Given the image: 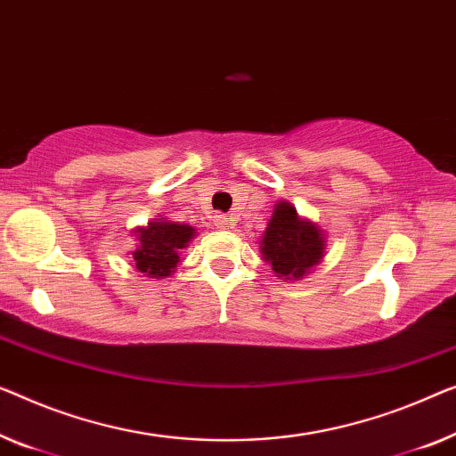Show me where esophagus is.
<instances>
[{"mask_svg":"<svg viewBox=\"0 0 456 456\" xmlns=\"http://www.w3.org/2000/svg\"><path fill=\"white\" fill-rule=\"evenodd\" d=\"M213 221H215L216 229H227V227L233 225V221H231L229 216H225V215H215Z\"/></svg>","mask_w":456,"mask_h":456,"instance_id":"esophagus-1","label":"esophagus"}]
</instances>
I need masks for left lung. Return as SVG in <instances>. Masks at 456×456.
<instances>
[{
  "mask_svg": "<svg viewBox=\"0 0 456 456\" xmlns=\"http://www.w3.org/2000/svg\"><path fill=\"white\" fill-rule=\"evenodd\" d=\"M262 260L281 281H303L328 254V237L317 223L297 213L289 200H278L260 240Z\"/></svg>",
  "mask_w": 456,
  "mask_h": 456,
  "instance_id": "1",
  "label": "left lung"
}]
</instances>
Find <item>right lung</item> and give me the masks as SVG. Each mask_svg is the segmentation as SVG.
I'll list each match as a JSON object with an SVG mask.
<instances>
[{
    "mask_svg": "<svg viewBox=\"0 0 456 456\" xmlns=\"http://www.w3.org/2000/svg\"><path fill=\"white\" fill-rule=\"evenodd\" d=\"M196 231L186 223L169 221L166 216L151 219L147 225L134 227V249L131 262L149 278H167L178 270L182 249L194 240Z\"/></svg>",
    "mask_w": 456,
    "mask_h": 456,
    "instance_id": "add662e5",
    "label": "right lung"
}]
</instances>
